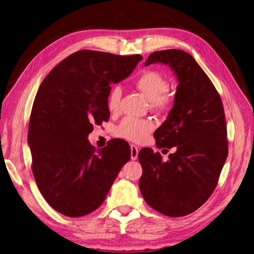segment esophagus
I'll list each match as a JSON object with an SVG mask.
<instances>
[{
    "label": "esophagus",
    "mask_w": 254,
    "mask_h": 254,
    "mask_svg": "<svg viewBox=\"0 0 254 254\" xmlns=\"http://www.w3.org/2000/svg\"><path fill=\"white\" fill-rule=\"evenodd\" d=\"M137 154H139V149H137L136 145L131 144V159L132 160H135V159H137Z\"/></svg>",
    "instance_id": "34e87169"
}]
</instances>
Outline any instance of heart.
I'll return each mask as SVG.
<instances>
[{
  "instance_id": "b5f03b06",
  "label": "heart",
  "mask_w": 254,
  "mask_h": 254,
  "mask_svg": "<svg viewBox=\"0 0 254 254\" xmlns=\"http://www.w3.org/2000/svg\"><path fill=\"white\" fill-rule=\"evenodd\" d=\"M135 88L149 101L150 109L157 113L167 112L173 104V96L168 92L169 80L162 72L149 69L143 71L134 81ZM122 91L119 86H113L109 92L106 106L111 113H117L121 106ZM150 120L126 118L118 127V134L131 141H142L153 130Z\"/></svg>"
}]
</instances>
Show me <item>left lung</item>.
Listing matches in <instances>:
<instances>
[{
	"instance_id": "obj_1",
	"label": "left lung",
	"mask_w": 254,
	"mask_h": 254,
	"mask_svg": "<svg viewBox=\"0 0 254 254\" xmlns=\"http://www.w3.org/2000/svg\"><path fill=\"white\" fill-rule=\"evenodd\" d=\"M169 65L178 86L168 118L153 133L159 149L175 148L168 160L152 149L140 150L139 187L147 204L170 217L199 208L217 186L229 153L221 96L196 60L179 49L154 51L145 66Z\"/></svg>"
}]
</instances>
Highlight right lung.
<instances>
[{
	"label": "right lung",
	"mask_w": 254,
	"mask_h": 254,
	"mask_svg": "<svg viewBox=\"0 0 254 254\" xmlns=\"http://www.w3.org/2000/svg\"><path fill=\"white\" fill-rule=\"evenodd\" d=\"M141 55L79 50L59 63L42 81L30 115L28 143L32 173L51 207L68 217L97 209L109 194L130 145L121 139L96 150L87 136L109 121L111 85L134 70Z\"/></svg>",
	"instance_id": "obj_1"
}]
</instances>
